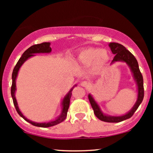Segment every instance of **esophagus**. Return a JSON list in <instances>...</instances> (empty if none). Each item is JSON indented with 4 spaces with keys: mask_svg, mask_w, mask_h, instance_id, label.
Instances as JSON below:
<instances>
[{
    "mask_svg": "<svg viewBox=\"0 0 153 153\" xmlns=\"http://www.w3.org/2000/svg\"><path fill=\"white\" fill-rule=\"evenodd\" d=\"M80 85L83 87H88V85H89V83L87 81H83L81 83H80Z\"/></svg>",
    "mask_w": 153,
    "mask_h": 153,
    "instance_id": "34e87169",
    "label": "esophagus"
}]
</instances>
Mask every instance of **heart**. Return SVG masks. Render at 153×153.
<instances>
[{
    "mask_svg": "<svg viewBox=\"0 0 153 153\" xmlns=\"http://www.w3.org/2000/svg\"><path fill=\"white\" fill-rule=\"evenodd\" d=\"M110 59L108 51L99 48H85L80 52L76 57V62L82 65H91L92 70L100 72L106 66Z\"/></svg>",
    "mask_w": 153,
    "mask_h": 153,
    "instance_id": "b5f03b06",
    "label": "heart"
}]
</instances>
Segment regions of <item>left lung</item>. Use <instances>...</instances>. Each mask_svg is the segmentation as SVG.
<instances>
[{
	"label": "left lung",
	"instance_id": "8db88e82",
	"mask_svg": "<svg viewBox=\"0 0 153 153\" xmlns=\"http://www.w3.org/2000/svg\"><path fill=\"white\" fill-rule=\"evenodd\" d=\"M109 46H110L112 53L115 54L111 65L116 62H122L126 63L128 68H130L131 72L133 75L134 80L136 82V84H137V91H138L137 92L138 93L137 94V100L133 107L131 109V110H129L125 115H119V116H112V115H105L102 111L100 105L95 101L94 98L90 94H88V100H89L91 105L93 108L95 115L100 120L107 122V123H118V122H121L123 120H126V119L130 118L134 115L136 110H137L140 104L142 103L144 98L143 77H142V73L139 70L137 60L134 57V55L128 50L126 48V47L117 43H109Z\"/></svg>",
	"mask_w": 153,
	"mask_h": 153
}]
</instances>
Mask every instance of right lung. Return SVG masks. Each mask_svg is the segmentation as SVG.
I'll list each match as a JSON object with an SVG mask.
<instances>
[{"label":"right lung","mask_w":153,"mask_h":153,"mask_svg":"<svg viewBox=\"0 0 153 153\" xmlns=\"http://www.w3.org/2000/svg\"><path fill=\"white\" fill-rule=\"evenodd\" d=\"M51 43L49 42H45V43H40V44H36L33 45V46H30L29 48L25 51L24 53H22V56L20 57L19 61L16 63V66L14 67V70H13L12 73V85H11V97H12L13 102H14V105L16 108V112H18V114L21 116L22 118H24L26 121H27L28 123H31L32 125L35 126H38V127H42V128H47V127H51L53 126L57 125V124L62 123L67 117V114H68V108L70 106V98H71L72 96V91L74 88V87L76 86V85H75L73 88H71L68 94L65 96V97L63 98L62 101V111L60 115L55 119L54 120H51V121L48 122H44V123H37V122L32 121V120H29L27 117H25L23 114L22 113V112L20 111L19 106H18L17 101L16 100V97H15V92L16 90V79L17 78L18 73H19V70L20 68L22 67V65L24 64L28 59H30L32 56H36V53H49L51 51V48L50 46Z\"/></svg>","instance_id":"right-lung-1"}]
</instances>
